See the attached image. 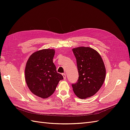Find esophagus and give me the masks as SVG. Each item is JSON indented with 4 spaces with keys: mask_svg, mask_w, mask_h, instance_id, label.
Returning <instances> with one entry per match:
<instances>
[{
    "mask_svg": "<svg viewBox=\"0 0 130 130\" xmlns=\"http://www.w3.org/2000/svg\"><path fill=\"white\" fill-rule=\"evenodd\" d=\"M62 75H63V77L64 80H66V74H62Z\"/></svg>",
    "mask_w": 130,
    "mask_h": 130,
    "instance_id": "esophagus-1",
    "label": "esophagus"
}]
</instances>
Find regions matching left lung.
<instances>
[{
  "label": "left lung",
  "mask_w": 130,
  "mask_h": 130,
  "mask_svg": "<svg viewBox=\"0 0 130 130\" xmlns=\"http://www.w3.org/2000/svg\"><path fill=\"white\" fill-rule=\"evenodd\" d=\"M76 57L78 78L72 84L75 94L86 99L95 94L101 87L106 76V69L100 55L90 47L73 49Z\"/></svg>",
  "instance_id": "obj_1"
}]
</instances>
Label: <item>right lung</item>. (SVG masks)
Masks as SVG:
<instances>
[{"instance_id": "obj_1", "label": "right lung", "mask_w": 130, "mask_h": 130, "mask_svg": "<svg viewBox=\"0 0 130 130\" xmlns=\"http://www.w3.org/2000/svg\"><path fill=\"white\" fill-rule=\"evenodd\" d=\"M55 52L53 49L37 51L29 57L26 64L25 77L27 87L35 95L43 99L52 95L59 81L63 79L53 63Z\"/></svg>"}]
</instances>
